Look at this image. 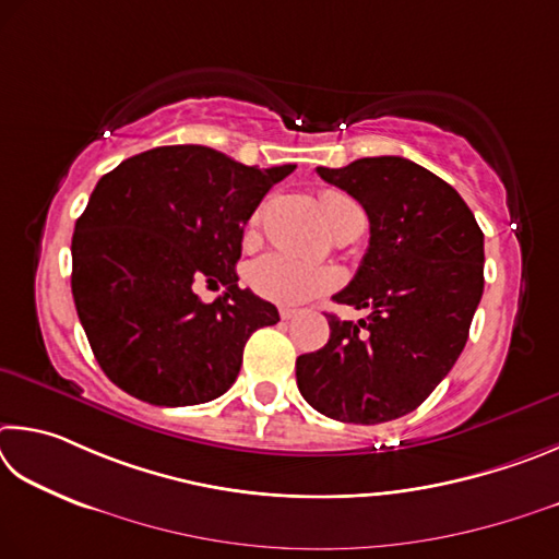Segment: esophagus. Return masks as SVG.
I'll use <instances>...</instances> for the list:
<instances>
[{"instance_id": "1", "label": "esophagus", "mask_w": 559, "mask_h": 559, "mask_svg": "<svg viewBox=\"0 0 559 559\" xmlns=\"http://www.w3.org/2000/svg\"><path fill=\"white\" fill-rule=\"evenodd\" d=\"M297 314H299V311H297V309H289V307H282V309H280V317H282V319H285V321H289V319H295Z\"/></svg>"}]
</instances>
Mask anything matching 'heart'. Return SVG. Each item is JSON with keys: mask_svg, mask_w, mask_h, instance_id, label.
<instances>
[{"mask_svg": "<svg viewBox=\"0 0 559 559\" xmlns=\"http://www.w3.org/2000/svg\"><path fill=\"white\" fill-rule=\"evenodd\" d=\"M354 201L341 191H324L321 193V211H324V221L329 223L341 205H350ZM260 213H254L248 225V233L252 235L258 228ZM248 285L254 295L274 301V305L297 307L305 305L309 299H317L338 285V274L331 267H321V264L301 262L289 258L285 252H270L264 258L254 260L248 270Z\"/></svg>", "mask_w": 559, "mask_h": 559, "instance_id": "heart-1", "label": "heart"}]
</instances>
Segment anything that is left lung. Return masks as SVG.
I'll use <instances>...</instances> for the list:
<instances>
[{
  "label": "left lung",
  "mask_w": 559,
  "mask_h": 559,
  "mask_svg": "<svg viewBox=\"0 0 559 559\" xmlns=\"http://www.w3.org/2000/svg\"><path fill=\"white\" fill-rule=\"evenodd\" d=\"M317 174L368 213L364 262L334 299L370 314H329V344L297 358L299 393L341 423H390L423 405L462 356L484 295V233L452 186L403 156Z\"/></svg>",
  "instance_id": "left-lung-1"
}]
</instances>
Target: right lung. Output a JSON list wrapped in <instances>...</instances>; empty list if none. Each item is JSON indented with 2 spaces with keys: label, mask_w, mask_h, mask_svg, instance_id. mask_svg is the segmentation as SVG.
<instances>
[{
  "label": "right lung",
  "mask_w": 559,
  "mask_h": 559,
  "mask_svg": "<svg viewBox=\"0 0 559 559\" xmlns=\"http://www.w3.org/2000/svg\"><path fill=\"white\" fill-rule=\"evenodd\" d=\"M295 164L258 169L201 144L156 146L97 181L75 221L71 289L105 376L150 405L221 397L277 307L238 287L242 228ZM223 284L205 306L192 287Z\"/></svg>",
  "instance_id": "obj_1"
}]
</instances>
